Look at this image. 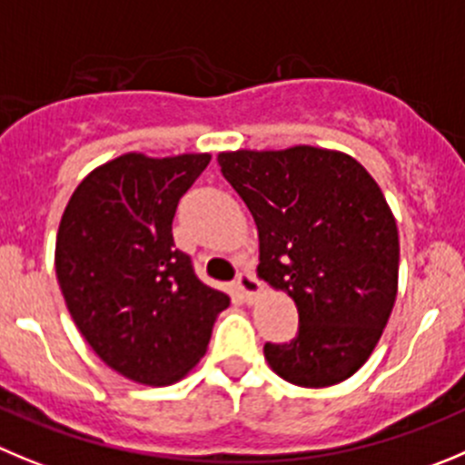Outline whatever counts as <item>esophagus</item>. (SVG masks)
Listing matches in <instances>:
<instances>
[{"label": "esophagus", "instance_id": "1", "mask_svg": "<svg viewBox=\"0 0 465 465\" xmlns=\"http://www.w3.org/2000/svg\"><path fill=\"white\" fill-rule=\"evenodd\" d=\"M236 289L247 302H252L254 296L262 293V282H259L250 271H241L236 275Z\"/></svg>", "mask_w": 465, "mask_h": 465}]
</instances>
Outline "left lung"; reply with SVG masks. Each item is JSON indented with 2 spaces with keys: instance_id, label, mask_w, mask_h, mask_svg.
<instances>
[{
  "instance_id": "obj_1",
  "label": "left lung",
  "mask_w": 465,
  "mask_h": 465,
  "mask_svg": "<svg viewBox=\"0 0 465 465\" xmlns=\"http://www.w3.org/2000/svg\"><path fill=\"white\" fill-rule=\"evenodd\" d=\"M259 232V275L293 298L298 332L263 346L301 388L349 379L379 344L397 298L399 233L370 172L340 151L220 153Z\"/></svg>"
}]
</instances>
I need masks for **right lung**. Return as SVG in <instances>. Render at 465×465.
Here are the masks:
<instances>
[{
    "label": "right lung",
    "mask_w": 465,
    "mask_h": 465,
    "mask_svg": "<svg viewBox=\"0 0 465 465\" xmlns=\"http://www.w3.org/2000/svg\"><path fill=\"white\" fill-rule=\"evenodd\" d=\"M208 163V153H125L94 169L64 211L54 252L64 301L98 358L134 383L188 374L229 305L172 236L176 206Z\"/></svg>",
    "instance_id": "obj_1"
}]
</instances>
